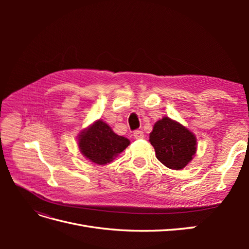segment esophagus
<instances>
[{"mask_svg": "<svg viewBox=\"0 0 249 249\" xmlns=\"http://www.w3.org/2000/svg\"><path fill=\"white\" fill-rule=\"evenodd\" d=\"M134 137L136 138V139H142L143 137H144V133H143L142 131H140V130H136V131H134Z\"/></svg>", "mask_w": 249, "mask_h": 249, "instance_id": "34e87169", "label": "esophagus"}]
</instances>
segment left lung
Listing matches in <instances>:
<instances>
[{
    "label": "left lung",
    "instance_id": "8db88e82",
    "mask_svg": "<svg viewBox=\"0 0 249 249\" xmlns=\"http://www.w3.org/2000/svg\"><path fill=\"white\" fill-rule=\"evenodd\" d=\"M149 142L157 159L170 169L184 168L196 153L194 134L169 117H163L155 124Z\"/></svg>",
    "mask_w": 249,
    "mask_h": 249
}]
</instances>
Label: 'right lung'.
<instances>
[{
    "label": "right lung",
    "instance_id": "obj_1",
    "mask_svg": "<svg viewBox=\"0 0 249 249\" xmlns=\"http://www.w3.org/2000/svg\"><path fill=\"white\" fill-rule=\"evenodd\" d=\"M129 144V139L118 136L101 119L79 135L81 153L88 160L99 165L110 163Z\"/></svg>",
    "mask_w": 249,
    "mask_h": 249
}]
</instances>
